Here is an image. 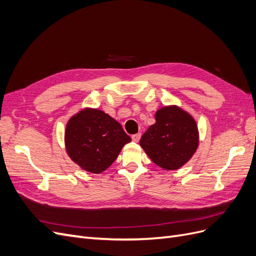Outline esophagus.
<instances>
[{
    "instance_id": "obj_1",
    "label": "esophagus",
    "mask_w": 256,
    "mask_h": 256,
    "mask_svg": "<svg viewBox=\"0 0 256 256\" xmlns=\"http://www.w3.org/2000/svg\"><path fill=\"white\" fill-rule=\"evenodd\" d=\"M140 138H141V134L140 132L136 134H132V136H131V138H132V141H134V142H138V140H140Z\"/></svg>"
}]
</instances>
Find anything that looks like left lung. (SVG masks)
<instances>
[{
	"label": "left lung",
	"instance_id": "1",
	"mask_svg": "<svg viewBox=\"0 0 256 256\" xmlns=\"http://www.w3.org/2000/svg\"><path fill=\"white\" fill-rule=\"evenodd\" d=\"M156 122L142 136L140 145L154 164L177 170L190 160L198 145V131L192 116L176 106L161 108Z\"/></svg>",
	"mask_w": 256,
	"mask_h": 256
}]
</instances>
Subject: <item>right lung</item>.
I'll list each match as a JSON object with an SVG mask.
<instances>
[{
	"mask_svg": "<svg viewBox=\"0 0 256 256\" xmlns=\"http://www.w3.org/2000/svg\"><path fill=\"white\" fill-rule=\"evenodd\" d=\"M131 141L118 122L97 109H85L69 120L65 144L68 156L85 171L102 173Z\"/></svg>",
	"mask_w": 256,
	"mask_h": 256,
	"instance_id": "add662e5",
	"label": "right lung"
}]
</instances>
